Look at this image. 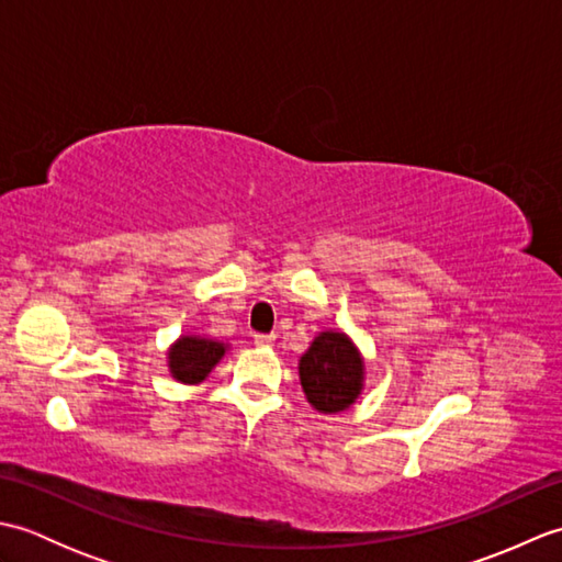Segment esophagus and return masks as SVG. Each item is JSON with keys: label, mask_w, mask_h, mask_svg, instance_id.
<instances>
[{"label": "esophagus", "mask_w": 562, "mask_h": 562, "mask_svg": "<svg viewBox=\"0 0 562 562\" xmlns=\"http://www.w3.org/2000/svg\"><path fill=\"white\" fill-rule=\"evenodd\" d=\"M254 342L258 345V348H270V345L274 342V336H272V333H256Z\"/></svg>", "instance_id": "obj_1"}]
</instances>
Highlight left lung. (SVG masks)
<instances>
[{"mask_svg":"<svg viewBox=\"0 0 562 562\" xmlns=\"http://www.w3.org/2000/svg\"><path fill=\"white\" fill-rule=\"evenodd\" d=\"M300 379L318 413H340L360 396L364 362L345 333L326 330L300 360Z\"/></svg>","mask_w":562,"mask_h":562,"instance_id":"left-lung-1","label":"left lung"}]
</instances>
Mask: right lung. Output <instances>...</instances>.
Segmentation results:
<instances>
[{
    "label": "right lung",
    "mask_w": 562,
    "mask_h": 562,
    "mask_svg": "<svg viewBox=\"0 0 562 562\" xmlns=\"http://www.w3.org/2000/svg\"><path fill=\"white\" fill-rule=\"evenodd\" d=\"M224 342L198 338V336H183L178 338L169 350V369L173 379L181 384H200L212 367L224 357Z\"/></svg>",
    "instance_id": "add662e5"
}]
</instances>
